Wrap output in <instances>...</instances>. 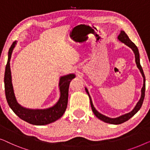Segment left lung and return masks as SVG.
Listing matches in <instances>:
<instances>
[{
  "label": "left lung",
  "mask_w": 150,
  "mask_h": 150,
  "mask_svg": "<svg viewBox=\"0 0 150 150\" xmlns=\"http://www.w3.org/2000/svg\"><path fill=\"white\" fill-rule=\"evenodd\" d=\"M117 39H119L120 41L122 42V43L126 44V45L128 46L130 48H131L132 51H133L134 54V56H135V62H136L137 66L138 69H139V71H140V72L141 74H142V76L143 77V86L142 89H141V96L140 100H139L136 106L134 107L133 110H132V111H130V112H129V113H126V114L121 115V116L116 117V118L108 117L105 116V115H104L101 114V113H99L98 111H97L96 109L94 108L93 104H92L91 97H90V96L88 89L86 88H85L86 92H87L88 96H89L90 100V105H91L92 111H93L94 115H95L98 118V119L102 120V121L106 122V123H109L111 124H120L122 123H124V122L128 121L130 118H131L134 114H135V113H137V111L141 109V106H142L143 100H144L145 91V77L144 73H143V69H142V67H141V64H140V58H139V50H138L137 47L135 45V44H134V43H132V42L130 41L129 37H128V35H126V33L123 30L121 31V33H120L119 36H118Z\"/></svg>",
  "instance_id": "8db88e82"
}]
</instances>
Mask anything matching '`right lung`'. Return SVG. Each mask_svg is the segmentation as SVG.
Listing matches in <instances>:
<instances>
[{
    "mask_svg": "<svg viewBox=\"0 0 150 150\" xmlns=\"http://www.w3.org/2000/svg\"><path fill=\"white\" fill-rule=\"evenodd\" d=\"M16 44V42L14 41L11 45V47L9 48V53H8V60L5 68V77H4L5 96L8 104L13 111L19 117L31 124L45 125L56 121L62 116L66 111L67 103H68L69 83L71 80L75 78V75L69 74L60 77V83H59L60 97L58 103L54 106L46 109H29L24 108L17 102L11 82L9 62L13 50L15 47Z\"/></svg>",
    "mask_w": 150,
    "mask_h": 150,
    "instance_id": "1",
    "label": "right lung"
}]
</instances>
